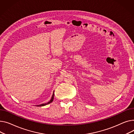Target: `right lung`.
<instances>
[{
	"instance_id": "right-lung-1",
	"label": "right lung",
	"mask_w": 134,
	"mask_h": 134,
	"mask_svg": "<svg viewBox=\"0 0 134 134\" xmlns=\"http://www.w3.org/2000/svg\"><path fill=\"white\" fill-rule=\"evenodd\" d=\"M54 91H53V94H52V97H51V98L49 102H48V103H43V104H40V105H36V107H43V106H45V105H48V104L51 103V102L53 101V98H54Z\"/></svg>"
}]
</instances>
